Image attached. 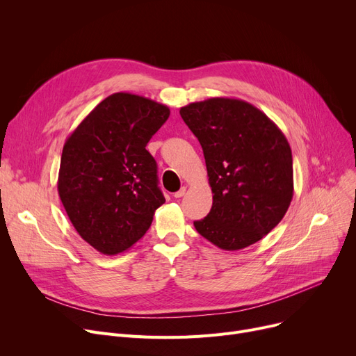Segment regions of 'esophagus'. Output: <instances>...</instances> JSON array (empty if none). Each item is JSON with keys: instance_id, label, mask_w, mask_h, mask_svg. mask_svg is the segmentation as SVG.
<instances>
[{"instance_id": "34e87169", "label": "esophagus", "mask_w": 356, "mask_h": 356, "mask_svg": "<svg viewBox=\"0 0 356 356\" xmlns=\"http://www.w3.org/2000/svg\"><path fill=\"white\" fill-rule=\"evenodd\" d=\"M184 193H186V188H181L180 191H177L173 196L176 197V199H179V197H181V196H184Z\"/></svg>"}]
</instances>
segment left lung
I'll return each instance as SVG.
<instances>
[{
  "mask_svg": "<svg viewBox=\"0 0 356 356\" xmlns=\"http://www.w3.org/2000/svg\"><path fill=\"white\" fill-rule=\"evenodd\" d=\"M199 140L213 193L196 231L220 250L236 251L263 239L293 199V157L286 136L263 111L234 98L180 108Z\"/></svg>",
  "mask_w": 356,
  "mask_h": 356,
  "instance_id": "1",
  "label": "left lung"
}]
</instances>
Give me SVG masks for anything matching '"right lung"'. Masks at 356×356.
<instances>
[{
    "label": "right lung",
    "mask_w": 356,
    "mask_h": 356,
    "mask_svg": "<svg viewBox=\"0 0 356 356\" xmlns=\"http://www.w3.org/2000/svg\"><path fill=\"white\" fill-rule=\"evenodd\" d=\"M168 115L163 104L117 92L93 108L63 145L60 200L74 229L101 254L133 247L165 202L145 145Z\"/></svg>",
    "instance_id": "1"
}]
</instances>
